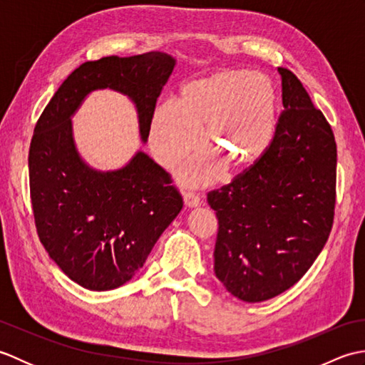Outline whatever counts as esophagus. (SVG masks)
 <instances>
[{"mask_svg":"<svg viewBox=\"0 0 365 365\" xmlns=\"http://www.w3.org/2000/svg\"><path fill=\"white\" fill-rule=\"evenodd\" d=\"M183 202H185V207L188 208H195V207H199L200 205V197L197 195H195V192H185L183 195Z\"/></svg>","mask_w":365,"mask_h":365,"instance_id":"obj_1","label":"esophagus"}]
</instances>
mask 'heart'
I'll return each instance as SVG.
<instances>
[{"instance_id":"1","label":"heart","mask_w":365,"mask_h":365,"mask_svg":"<svg viewBox=\"0 0 365 365\" xmlns=\"http://www.w3.org/2000/svg\"><path fill=\"white\" fill-rule=\"evenodd\" d=\"M277 94L267 76L246 68H220L185 83L175 105L157 106L150 147L165 168H174L202 143L212 157L232 170H245L267 152L274 133ZM216 163L200 157L180 170L182 182L215 180Z\"/></svg>"}]
</instances>
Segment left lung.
I'll return each mask as SVG.
<instances>
[{"instance_id": "obj_1", "label": "left lung", "mask_w": 365, "mask_h": 365, "mask_svg": "<svg viewBox=\"0 0 365 365\" xmlns=\"http://www.w3.org/2000/svg\"><path fill=\"white\" fill-rule=\"evenodd\" d=\"M284 111L263 157L210 191L218 218L215 274L238 299L260 302L306 274L329 237L337 147L301 81L279 67Z\"/></svg>"}]
</instances>
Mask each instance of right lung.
Here are the masks:
<instances>
[{"instance_id":"right-lung-1","label":"right lung","mask_w":365,"mask_h":365,"mask_svg":"<svg viewBox=\"0 0 365 365\" xmlns=\"http://www.w3.org/2000/svg\"><path fill=\"white\" fill-rule=\"evenodd\" d=\"M175 67L168 53L88 61L67 76L38 118L29 147L36 229L51 260L88 290H113L141 269L183 200L170 175L138 150L115 170L91 168L76 150L72 115L92 91L135 103L147 143L161 89Z\"/></svg>"}]
</instances>
